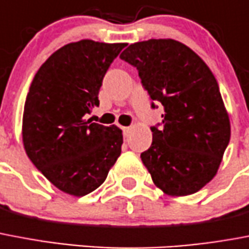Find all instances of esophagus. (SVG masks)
Masks as SVG:
<instances>
[{
	"instance_id": "obj_1",
	"label": "esophagus",
	"mask_w": 249,
	"mask_h": 249,
	"mask_svg": "<svg viewBox=\"0 0 249 249\" xmlns=\"http://www.w3.org/2000/svg\"><path fill=\"white\" fill-rule=\"evenodd\" d=\"M122 131H123V136L126 137L127 135H128V132H130V127H122Z\"/></svg>"
}]
</instances>
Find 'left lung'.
Wrapping results in <instances>:
<instances>
[{
	"mask_svg": "<svg viewBox=\"0 0 249 249\" xmlns=\"http://www.w3.org/2000/svg\"><path fill=\"white\" fill-rule=\"evenodd\" d=\"M119 57L137 69L152 108H163L160 124L150 127L152 145L140 156L153 182L168 196L194 194L217 174L230 141V121L214 75L175 39L132 43Z\"/></svg>",
	"mask_w": 249,
	"mask_h": 249,
	"instance_id": "left-lung-1",
	"label": "left lung"
}]
</instances>
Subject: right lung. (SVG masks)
Returning <instances> with one entry per match:
<instances>
[{"mask_svg": "<svg viewBox=\"0 0 249 249\" xmlns=\"http://www.w3.org/2000/svg\"><path fill=\"white\" fill-rule=\"evenodd\" d=\"M126 43L82 39L51 55L25 99L23 142L37 170L61 192L83 196L105 181L121 156L122 131L86 121L103 78Z\"/></svg>", "mask_w": 249, "mask_h": 249, "instance_id": "right-lung-1", "label": "right lung"}]
</instances>
